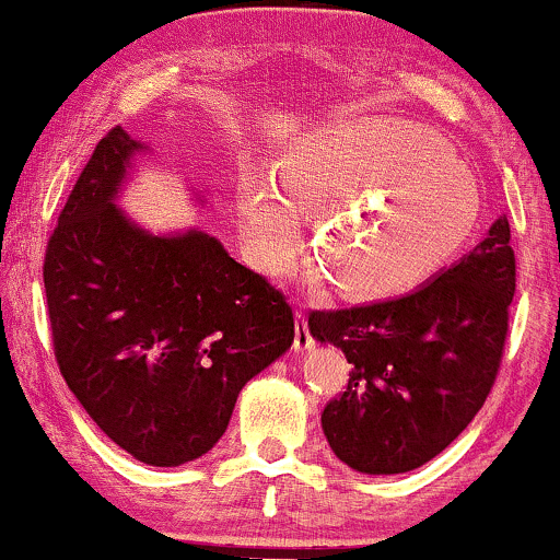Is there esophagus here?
<instances>
[{"instance_id":"obj_1","label":"esophagus","mask_w":560,"mask_h":560,"mask_svg":"<svg viewBox=\"0 0 560 560\" xmlns=\"http://www.w3.org/2000/svg\"><path fill=\"white\" fill-rule=\"evenodd\" d=\"M294 318H298V326H294V352H307L316 345L311 337V329H307V318L302 311Z\"/></svg>"}]
</instances>
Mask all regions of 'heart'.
<instances>
[{"instance_id": "1", "label": "heart", "mask_w": 560, "mask_h": 560, "mask_svg": "<svg viewBox=\"0 0 560 560\" xmlns=\"http://www.w3.org/2000/svg\"><path fill=\"white\" fill-rule=\"evenodd\" d=\"M240 215L247 258L262 273L294 271L305 249L302 215H316L313 255L331 287L350 300H389L432 281L464 253L481 197L429 128L350 118L294 141L279 163V184L247 173Z\"/></svg>"}]
</instances>
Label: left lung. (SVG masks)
Segmentation results:
<instances>
[{
	"label": "left lung",
	"mask_w": 560,
	"mask_h": 560,
	"mask_svg": "<svg viewBox=\"0 0 560 560\" xmlns=\"http://www.w3.org/2000/svg\"><path fill=\"white\" fill-rule=\"evenodd\" d=\"M513 292L516 258L500 215L471 253L413 292L313 311V339L350 363L345 392L320 413L334 455L374 477L440 455L490 395Z\"/></svg>",
	"instance_id": "obj_1"
}]
</instances>
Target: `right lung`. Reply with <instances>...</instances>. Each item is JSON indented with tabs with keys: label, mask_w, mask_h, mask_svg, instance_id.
I'll return each instance as SVG.
<instances>
[{
	"label": "right lung",
	"mask_w": 560,
	"mask_h": 560,
	"mask_svg": "<svg viewBox=\"0 0 560 560\" xmlns=\"http://www.w3.org/2000/svg\"><path fill=\"white\" fill-rule=\"evenodd\" d=\"M141 152L120 126L96 144L47 244L44 289L57 365L83 410L141 464L182 466L292 347L294 318L215 236L152 234L118 208Z\"/></svg>",
	"instance_id": "right-lung-1"
}]
</instances>
